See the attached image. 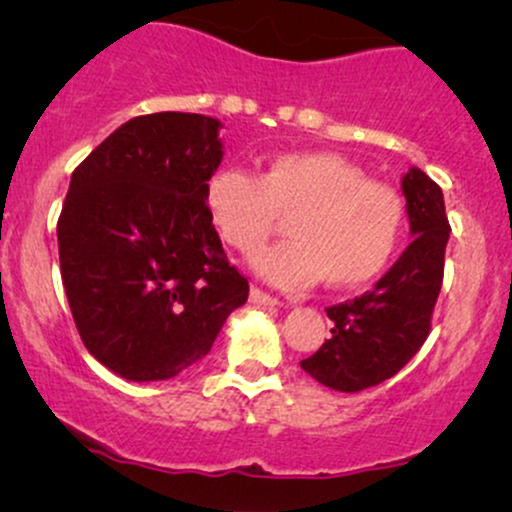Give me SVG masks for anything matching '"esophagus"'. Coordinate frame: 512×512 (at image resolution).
I'll list each match as a JSON object with an SVG mask.
<instances>
[{"label":"esophagus","mask_w":512,"mask_h":512,"mask_svg":"<svg viewBox=\"0 0 512 512\" xmlns=\"http://www.w3.org/2000/svg\"><path fill=\"white\" fill-rule=\"evenodd\" d=\"M250 301H252V303H257V305H279V303H281L279 298L269 296L267 291L257 289V286H252V289H250Z\"/></svg>","instance_id":"obj_1"}]
</instances>
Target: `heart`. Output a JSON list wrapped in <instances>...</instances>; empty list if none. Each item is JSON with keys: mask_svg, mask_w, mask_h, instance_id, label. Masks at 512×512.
Wrapping results in <instances>:
<instances>
[{"mask_svg": "<svg viewBox=\"0 0 512 512\" xmlns=\"http://www.w3.org/2000/svg\"><path fill=\"white\" fill-rule=\"evenodd\" d=\"M204 204L221 240L255 255L289 219V243L255 257L264 279L303 289L366 286L390 267L404 231V202L392 187L330 151L272 156L260 175L223 166L204 187Z\"/></svg>", "mask_w": 512, "mask_h": 512, "instance_id": "1", "label": "heart"}]
</instances>
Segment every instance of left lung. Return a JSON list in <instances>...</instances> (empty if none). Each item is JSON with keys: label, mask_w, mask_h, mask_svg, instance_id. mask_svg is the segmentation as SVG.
I'll return each instance as SVG.
<instances>
[{"label": "left lung", "mask_w": 512, "mask_h": 512, "mask_svg": "<svg viewBox=\"0 0 512 512\" xmlns=\"http://www.w3.org/2000/svg\"><path fill=\"white\" fill-rule=\"evenodd\" d=\"M414 240L373 289L327 308L332 337L303 358L301 368L317 383L339 392H361L397 375L431 332L443 286L450 223L443 192L424 170L402 180Z\"/></svg>", "instance_id": "8db88e82"}]
</instances>
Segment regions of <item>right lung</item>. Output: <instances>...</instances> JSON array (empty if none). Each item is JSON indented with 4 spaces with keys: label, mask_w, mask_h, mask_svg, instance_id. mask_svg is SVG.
I'll return each instance as SVG.
<instances>
[{
    "label": "right lung",
    "mask_w": 512,
    "mask_h": 512,
    "mask_svg": "<svg viewBox=\"0 0 512 512\" xmlns=\"http://www.w3.org/2000/svg\"><path fill=\"white\" fill-rule=\"evenodd\" d=\"M219 127L197 113L134 117L72 173L57 221L62 284L81 342L127 380L190 368L248 301L204 204Z\"/></svg>",
    "instance_id": "1"
}]
</instances>
